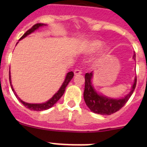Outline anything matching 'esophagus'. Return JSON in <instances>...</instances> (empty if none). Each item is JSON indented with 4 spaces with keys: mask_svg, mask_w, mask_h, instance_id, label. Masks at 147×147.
<instances>
[{
    "mask_svg": "<svg viewBox=\"0 0 147 147\" xmlns=\"http://www.w3.org/2000/svg\"><path fill=\"white\" fill-rule=\"evenodd\" d=\"M82 73V71H81L80 69H75V71H74V74H75V75H81Z\"/></svg>",
    "mask_w": 147,
    "mask_h": 147,
    "instance_id": "obj_1",
    "label": "esophagus"
}]
</instances>
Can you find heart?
<instances>
[{
  "label": "heart",
  "mask_w": 147,
  "mask_h": 147,
  "mask_svg": "<svg viewBox=\"0 0 147 147\" xmlns=\"http://www.w3.org/2000/svg\"><path fill=\"white\" fill-rule=\"evenodd\" d=\"M102 45V42L100 40H92L90 41L87 43V47L88 48L89 50L90 51H94V50H97L100 47H101V46Z\"/></svg>",
  "instance_id": "obj_1"
}]
</instances>
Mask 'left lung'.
<instances>
[{"label":"left lung","instance_id":"8db88e82","mask_svg":"<svg viewBox=\"0 0 147 147\" xmlns=\"http://www.w3.org/2000/svg\"><path fill=\"white\" fill-rule=\"evenodd\" d=\"M133 58L136 59V54L134 53ZM92 77V72L90 73H86L84 75L85 83H84V99L87 106L90 108L92 112L100 115H109L119 111L121 107L124 106L132 93L135 90L137 84V77L134 80V83L132 86L131 91L125 97L119 100L117 99L107 98L104 96L100 95L96 92L94 87L91 83Z\"/></svg>","mask_w":147,"mask_h":147}]
</instances>
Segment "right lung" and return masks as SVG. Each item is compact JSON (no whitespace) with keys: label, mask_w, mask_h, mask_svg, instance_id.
<instances>
[{"label":"right lung","mask_w":147,"mask_h":147,"mask_svg":"<svg viewBox=\"0 0 147 147\" xmlns=\"http://www.w3.org/2000/svg\"><path fill=\"white\" fill-rule=\"evenodd\" d=\"M44 26L43 23H37V24H35L32 28H30V29H29L28 30H27L26 32H25L24 35H23V36L20 38V40L23 39V38H24L25 37L27 36L28 35L30 34L31 32H34V31H35L36 29H38V28L41 27V26ZM73 76H74L73 72H68V73L67 74L66 78H65V82H63V85H62V87H60V90H58V92H57V93H55V95L53 96V97H52L50 100H48L47 102H45V103H42V104H30V103H26V102L22 101L20 98H18V97L17 94H16V92H15V91H14V89H13V86H12L10 72H9V81H10V87H11V89H12V90H13V92H14L15 95L16 96V97H17L19 100H20V102H21V103L23 104V105H24L26 108H28V109H30V110H33V111H42V110H45V109H49V108L52 107H53V105L56 103V102L60 100V97H61L63 95V94H64V92L65 91V88H66V87L67 86L68 83L70 82V80L72 79Z\"/></svg>","instance_id":"right-lung-1"}]
</instances>
